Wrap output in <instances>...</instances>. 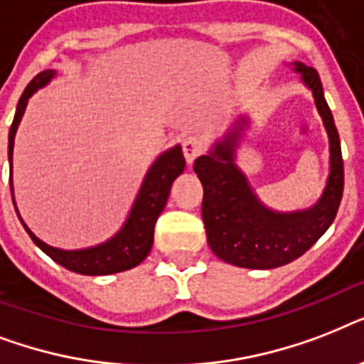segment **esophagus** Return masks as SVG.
<instances>
[{
  "label": "esophagus",
  "instance_id": "1",
  "mask_svg": "<svg viewBox=\"0 0 364 364\" xmlns=\"http://www.w3.org/2000/svg\"><path fill=\"white\" fill-rule=\"evenodd\" d=\"M183 154H185V159H187L188 164H193L194 160L198 159L200 154L205 151V143L200 139L198 136H187L183 139Z\"/></svg>",
  "mask_w": 364,
  "mask_h": 364
}]
</instances>
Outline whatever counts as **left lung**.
I'll return each instance as SVG.
<instances>
[{
  "mask_svg": "<svg viewBox=\"0 0 364 364\" xmlns=\"http://www.w3.org/2000/svg\"><path fill=\"white\" fill-rule=\"evenodd\" d=\"M294 70L314 92L331 139V176L321 200L314 208L276 213L255 198L253 191L232 160L234 137L228 134L213 153L194 160V173L204 187L202 219L211 251L228 264L242 268H277L299 259L333 225L344 193V160L338 130L323 96L321 79L314 68L296 62Z\"/></svg>",
  "mask_w": 364,
  "mask_h": 364,
  "instance_id": "obj_1",
  "label": "left lung"
}]
</instances>
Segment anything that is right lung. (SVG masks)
Masks as SVG:
<instances>
[{
    "label": "right lung",
    "mask_w": 364,
    "mask_h": 364,
    "mask_svg": "<svg viewBox=\"0 0 364 364\" xmlns=\"http://www.w3.org/2000/svg\"><path fill=\"white\" fill-rule=\"evenodd\" d=\"M54 73L56 71L48 70L36 75L20 96L13 124L9 130V162H13L14 134H16L20 119L24 115L28 98L36 92L37 88L45 87L53 79ZM183 170H185V156H183L179 145L159 156V160L151 166V170L143 181L136 204L132 208L130 217H128L121 232L117 234L115 238H111L109 242L96 245V247L79 249V251H64V249L50 247L37 238L36 234L26 227L24 221L20 223L24 225L26 232L30 234V238L33 240L37 247L41 249L43 253H47L54 262H58L60 266H64L68 270L85 274V276H105V274L130 270V268L139 264L153 247L156 219L164 210L166 200L170 196L171 183L179 173H183ZM11 194H13V185H11Z\"/></svg>",
    "instance_id": "right-lung-1"
}]
</instances>
